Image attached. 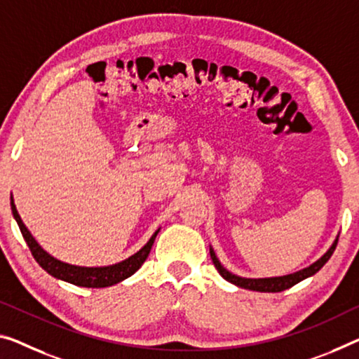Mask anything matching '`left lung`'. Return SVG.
I'll list each match as a JSON object with an SVG mask.
<instances>
[{"label": "left lung", "instance_id": "left-lung-1", "mask_svg": "<svg viewBox=\"0 0 359 359\" xmlns=\"http://www.w3.org/2000/svg\"><path fill=\"white\" fill-rule=\"evenodd\" d=\"M337 242H339V237L335 239V242L332 244V247L324 253V255L319 258L316 263H313L311 266H308L305 269H302V271H297L294 274H287V276H280V278H264V279H247V278H239V276H236L233 273H229L228 269H226L222 263L218 262L217 255H215L213 249L210 247V257H212V262L215 264V268L218 269V273L223 276V278L228 280V283L237 285V287H242V289H249V290H255V292H283L285 289L292 287V285L299 284L300 280L310 278V276L316 274L319 269H321L324 264L329 262V258L332 257V253L335 250V247H337Z\"/></svg>", "mask_w": 359, "mask_h": 359}]
</instances>
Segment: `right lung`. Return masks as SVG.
Here are the masks:
<instances>
[{"instance_id":"1","label":"right lung","mask_w":359,"mask_h":359,"mask_svg":"<svg viewBox=\"0 0 359 359\" xmlns=\"http://www.w3.org/2000/svg\"><path fill=\"white\" fill-rule=\"evenodd\" d=\"M11 208H13V215L18 222L20 233L24 236V239L29 245L33 258H35L36 263L45 269L48 274L54 276V278L62 279L65 283H70L74 285H80V287H109V285H114L130 278L131 274H135L137 269L142 266V263L146 262L149 257V252L152 249L154 241H156V236L158 234V229L154 233V236L149 239L147 244L142 247L140 252H136L135 255L126 258L122 263L112 264V266H102V268H81V266H74V264H67L56 260V258L49 255L38 245V242L33 239L30 231L25 228V224L22 223V219L18 213V208H15L14 202L11 201Z\"/></svg>"}]
</instances>
